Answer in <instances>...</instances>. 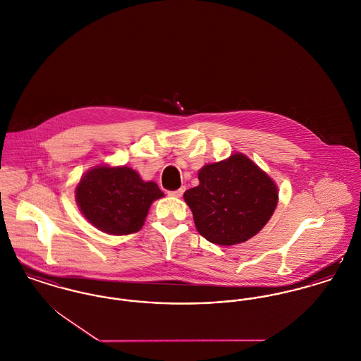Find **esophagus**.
<instances>
[{"instance_id":"obj_1","label":"esophagus","mask_w":361,"mask_h":361,"mask_svg":"<svg viewBox=\"0 0 361 361\" xmlns=\"http://www.w3.org/2000/svg\"><path fill=\"white\" fill-rule=\"evenodd\" d=\"M185 191V188H180V190H176V191H169L168 195L173 196V197H180L183 193Z\"/></svg>"}]
</instances>
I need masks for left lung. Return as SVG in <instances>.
Instances as JSON below:
<instances>
[{
	"mask_svg": "<svg viewBox=\"0 0 361 361\" xmlns=\"http://www.w3.org/2000/svg\"><path fill=\"white\" fill-rule=\"evenodd\" d=\"M199 185L184 193L197 232L216 245H234L259 233L278 203L270 176L244 154L199 170Z\"/></svg>",
	"mask_w": 361,
	"mask_h": 361,
	"instance_id": "1",
	"label": "left lung"
}]
</instances>
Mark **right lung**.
<instances>
[{
    "label": "right lung",
    "mask_w": 361,
    "mask_h": 361,
    "mask_svg": "<svg viewBox=\"0 0 361 361\" xmlns=\"http://www.w3.org/2000/svg\"><path fill=\"white\" fill-rule=\"evenodd\" d=\"M75 193L88 222L114 235L140 231L151 203L164 196L154 181H143L136 170L106 165L85 173Z\"/></svg>",
    "instance_id": "1"
}]
</instances>
